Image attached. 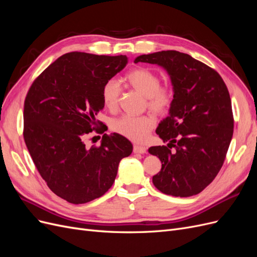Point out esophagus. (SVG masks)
<instances>
[{
    "mask_svg": "<svg viewBox=\"0 0 257 257\" xmlns=\"http://www.w3.org/2000/svg\"><path fill=\"white\" fill-rule=\"evenodd\" d=\"M133 151L134 153H146L147 152V148L144 147V146H139V145H134L133 147Z\"/></svg>",
    "mask_w": 257,
    "mask_h": 257,
    "instance_id": "34e87169",
    "label": "esophagus"
}]
</instances>
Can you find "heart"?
Returning <instances> with one entry per match:
<instances>
[{"label":"heart","instance_id":"obj_1","mask_svg":"<svg viewBox=\"0 0 257 257\" xmlns=\"http://www.w3.org/2000/svg\"><path fill=\"white\" fill-rule=\"evenodd\" d=\"M125 80L132 88L146 97L147 107L159 115L166 114L175 99V90L168 83L161 84L160 76L147 67H135L125 75ZM121 88L113 79L108 80L102 88V98L108 110H118ZM155 126V119L150 114L123 115L111 123V130L132 142L141 143Z\"/></svg>","mask_w":257,"mask_h":257}]
</instances>
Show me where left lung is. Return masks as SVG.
<instances>
[{"mask_svg": "<svg viewBox=\"0 0 257 257\" xmlns=\"http://www.w3.org/2000/svg\"><path fill=\"white\" fill-rule=\"evenodd\" d=\"M134 62L164 67L175 90L169 115L157 128L168 145L149 148L162 162L152 182L167 195H196L220 172L234 133L226 84L213 68L176 50L143 54Z\"/></svg>", "mask_w": 257, "mask_h": 257, "instance_id": "1", "label": "left lung"}]
</instances>
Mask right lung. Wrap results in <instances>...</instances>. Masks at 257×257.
<instances>
[{
    "label": "right lung",
    "instance_id": "obj_1",
    "mask_svg": "<svg viewBox=\"0 0 257 257\" xmlns=\"http://www.w3.org/2000/svg\"><path fill=\"white\" fill-rule=\"evenodd\" d=\"M127 63L126 56L69 52L36 77L23 107V138L38 173L57 196L79 205L111 188L119 163L133 151L120 134H104L99 146L85 147L104 108L102 88ZM100 125L101 127H96Z\"/></svg>",
    "mask_w": 257,
    "mask_h": 257
}]
</instances>
